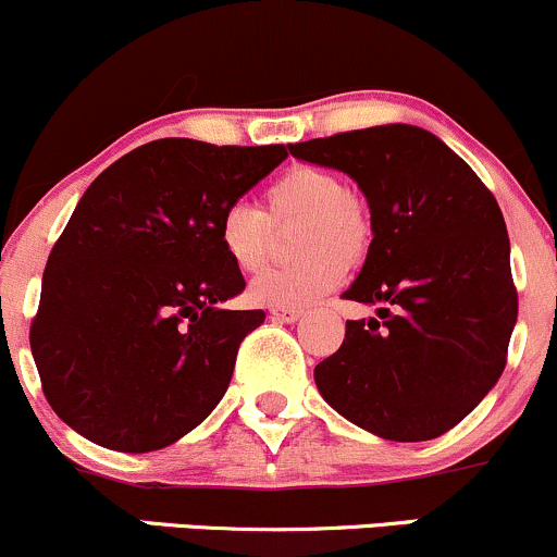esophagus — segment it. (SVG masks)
I'll return each mask as SVG.
<instances>
[{
	"label": "esophagus",
	"instance_id": "obj_1",
	"mask_svg": "<svg viewBox=\"0 0 557 557\" xmlns=\"http://www.w3.org/2000/svg\"><path fill=\"white\" fill-rule=\"evenodd\" d=\"M304 311L301 309H272L269 311V317H272L274 322H296L301 320Z\"/></svg>",
	"mask_w": 557,
	"mask_h": 557
}]
</instances>
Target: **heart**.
Returning a JSON list of instances; mask_svg holds the SVG:
<instances>
[{
    "mask_svg": "<svg viewBox=\"0 0 557 557\" xmlns=\"http://www.w3.org/2000/svg\"><path fill=\"white\" fill-rule=\"evenodd\" d=\"M267 211L248 200H235L219 216V243L240 272L267 264L274 246V227L298 224L293 250L301 259L256 274L248 296L272 309H298L338 283L344 267L368 256L372 216L364 198L346 189L338 174L298 163L269 182Z\"/></svg>",
    "mask_w": 557,
    "mask_h": 557,
    "instance_id": "1",
    "label": "heart"
}]
</instances>
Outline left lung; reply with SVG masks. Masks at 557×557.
<instances>
[{
    "label": "left lung",
    "instance_id": "8db88e82",
    "mask_svg": "<svg viewBox=\"0 0 557 557\" xmlns=\"http://www.w3.org/2000/svg\"><path fill=\"white\" fill-rule=\"evenodd\" d=\"M296 158L346 171L370 203L372 243L346 301L381 320H346V338L314 368L344 418L391 442L455 428L507 364L518 317L510 240L497 200L431 132L407 124L290 145Z\"/></svg>",
    "mask_w": 557,
    "mask_h": 557
}]
</instances>
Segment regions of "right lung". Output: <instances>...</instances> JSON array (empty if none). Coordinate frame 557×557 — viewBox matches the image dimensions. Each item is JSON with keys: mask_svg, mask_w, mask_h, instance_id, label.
Returning <instances> with one entry per match:
<instances>
[{"mask_svg": "<svg viewBox=\"0 0 557 557\" xmlns=\"http://www.w3.org/2000/svg\"><path fill=\"white\" fill-rule=\"evenodd\" d=\"M285 156L166 137L91 182L47 259L28 333L63 423L100 447L152 451L209 418L267 317L222 309L246 280L219 216Z\"/></svg>", "mask_w": 557, "mask_h": 557, "instance_id": "1", "label": "right lung"}]
</instances>
